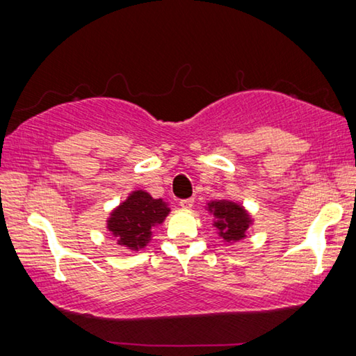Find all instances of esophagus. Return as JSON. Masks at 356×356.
<instances>
[{
  "label": "esophagus",
  "instance_id": "34e87169",
  "mask_svg": "<svg viewBox=\"0 0 356 356\" xmlns=\"http://www.w3.org/2000/svg\"><path fill=\"white\" fill-rule=\"evenodd\" d=\"M193 204H195V200H193V197H186V200L179 201V206L185 210H190L193 207Z\"/></svg>",
  "mask_w": 356,
  "mask_h": 356
}]
</instances>
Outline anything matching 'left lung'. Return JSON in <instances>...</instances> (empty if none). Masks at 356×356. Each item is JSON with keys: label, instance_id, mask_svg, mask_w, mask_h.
I'll return each instance as SVG.
<instances>
[{"label": "left lung", "instance_id": "1", "mask_svg": "<svg viewBox=\"0 0 356 356\" xmlns=\"http://www.w3.org/2000/svg\"><path fill=\"white\" fill-rule=\"evenodd\" d=\"M207 210L215 216L213 226L225 242H238L246 237V231L252 220L240 204L226 200L210 201L207 204Z\"/></svg>", "mask_w": 356, "mask_h": 356}]
</instances>
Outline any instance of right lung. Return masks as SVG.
<instances>
[{
    "label": "right lung",
    "instance_id": "1",
    "mask_svg": "<svg viewBox=\"0 0 356 356\" xmlns=\"http://www.w3.org/2000/svg\"><path fill=\"white\" fill-rule=\"evenodd\" d=\"M170 212L163 200H154L149 193L135 190L113 210L106 229L118 238V245L138 251L150 242L152 227L161 225Z\"/></svg>",
    "mask_w": 356,
    "mask_h": 356
}]
</instances>
